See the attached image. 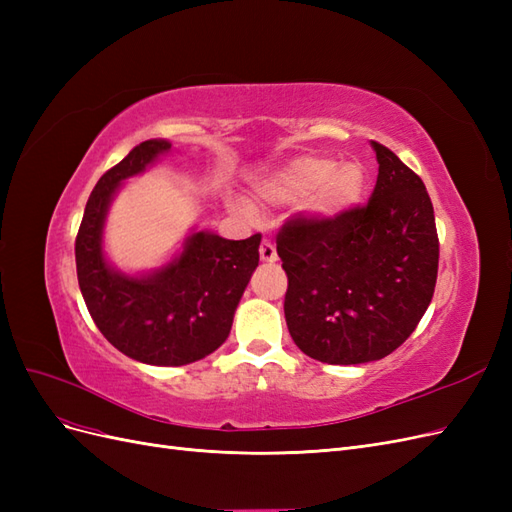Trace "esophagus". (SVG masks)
Wrapping results in <instances>:
<instances>
[{
	"label": "esophagus",
	"mask_w": 512,
	"mask_h": 512,
	"mask_svg": "<svg viewBox=\"0 0 512 512\" xmlns=\"http://www.w3.org/2000/svg\"><path fill=\"white\" fill-rule=\"evenodd\" d=\"M260 260L262 262H275L277 260V252H275V245L271 241H262L260 243Z\"/></svg>",
	"instance_id": "1"
}]
</instances>
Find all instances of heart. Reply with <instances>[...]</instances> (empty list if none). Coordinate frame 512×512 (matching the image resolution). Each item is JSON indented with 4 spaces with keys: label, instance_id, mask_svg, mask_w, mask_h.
I'll list each match as a JSON object with an SVG mask.
<instances>
[{
    "label": "heart",
    "instance_id": "1",
    "mask_svg": "<svg viewBox=\"0 0 512 512\" xmlns=\"http://www.w3.org/2000/svg\"><path fill=\"white\" fill-rule=\"evenodd\" d=\"M369 188L361 162H342L329 156H294L256 177L252 194L262 207L301 205L305 218L316 224H333L361 209ZM232 209L252 218L254 209L232 200Z\"/></svg>",
    "mask_w": 512,
    "mask_h": 512
}]
</instances>
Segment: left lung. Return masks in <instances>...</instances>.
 <instances>
[{"instance_id": "8db88e82", "label": "left lung", "mask_w": 512, "mask_h": 512, "mask_svg": "<svg viewBox=\"0 0 512 512\" xmlns=\"http://www.w3.org/2000/svg\"><path fill=\"white\" fill-rule=\"evenodd\" d=\"M378 181L367 207L333 224L307 218L277 235L290 337L329 365L380 361L423 318L438 277V232L421 177L371 141Z\"/></svg>"}]
</instances>
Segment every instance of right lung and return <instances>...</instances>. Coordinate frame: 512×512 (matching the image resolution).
<instances>
[{
    "label": "right lung",
    "instance_id": "right-lung-1",
    "mask_svg": "<svg viewBox=\"0 0 512 512\" xmlns=\"http://www.w3.org/2000/svg\"><path fill=\"white\" fill-rule=\"evenodd\" d=\"M170 147L166 138H149L100 177L74 245L79 286L100 333L130 359L158 367L190 365L226 342L260 247V235L232 241L192 228L156 269L123 271L108 258L104 228L115 196Z\"/></svg>",
    "mask_w": 512,
    "mask_h": 512
}]
</instances>
